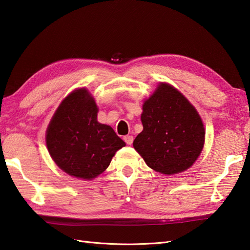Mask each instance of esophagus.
<instances>
[{
  "label": "esophagus",
  "instance_id": "esophagus-1",
  "mask_svg": "<svg viewBox=\"0 0 250 250\" xmlns=\"http://www.w3.org/2000/svg\"><path fill=\"white\" fill-rule=\"evenodd\" d=\"M124 141L126 142V144L131 145L133 142V137L132 136H125L124 137Z\"/></svg>",
  "mask_w": 250,
  "mask_h": 250
}]
</instances>
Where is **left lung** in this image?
Listing matches in <instances>:
<instances>
[{"mask_svg": "<svg viewBox=\"0 0 250 250\" xmlns=\"http://www.w3.org/2000/svg\"><path fill=\"white\" fill-rule=\"evenodd\" d=\"M143 130L133 147L145 163L166 175L186 171L193 166L205 143L203 121L184 94L161 83L143 104Z\"/></svg>", "mask_w": 250, "mask_h": 250, "instance_id": "1", "label": "left lung"}]
</instances>
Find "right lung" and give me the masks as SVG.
Masks as SVG:
<instances>
[{"label": "right lung", "mask_w": 250, "mask_h": 250, "mask_svg": "<svg viewBox=\"0 0 250 250\" xmlns=\"http://www.w3.org/2000/svg\"><path fill=\"white\" fill-rule=\"evenodd\" d=\"M99 109L84 88L70 93L57 108L46 129V146L63 172L93 179L109 167L125 142L110 126L97 122Z\"/></svg>", "instance_id": "add662e5"}]
</instances>
